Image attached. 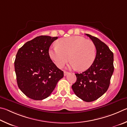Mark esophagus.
I'll use <instances>...</instances> for the list:
<instances>
[{"mask_svg": "<svg viewBox=\"0 0 127 127\" xmlns=\"http://www.w3.org/2000/svg\"><path fill=\"white\" fill-rule=\"evenodd\" d=\"M64 76H66V75H67V74H69V72H67V71H64Z\"/></svg>", "mask_w": 127, "mask_h": 127, "instance_id": "34e87169", "label": "esophagus"}]
</instances>
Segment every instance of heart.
Wrapping results in <instances>:
<instances>
[{
	"mask_svg": "<svg viewBox=\"0 0 127 127\" xmlns=\"http://www.w3.org/2000/svg\"><path fill=\"white\" fill-rule=\"evenodd\" d=\"M49 55L59 68L63 67L69 60L71 67L84 71L94 62L96 47L91 40L80 36L68 37L60 39L57 46L49 50Z\"/></svg>",
	"mask_w": 127,
	"mask_h": 127,
	"instance_id": "b5f03b06",
	"label": "heart"
}]
</instances>
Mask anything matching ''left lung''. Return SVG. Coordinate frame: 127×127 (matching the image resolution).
<instances>
[{
    "label": "left lung",
    "instance_id": "1",
    "mask_svg": "<svg viewBox=\"0 0 127 127\" xmlns=\"http://www.w3.org/2000/svg\"><path fill=\"white\" fill-rule=\"evenodd\" d=\"M86 35L95 44L96 57L87 70L81 74H75L77 80L72 89L79 98L91 102L99 98L108 89L114 71V56L105 43L92 35Z\"/></svg>",
    "mask_w": 127,
    "mask_h": 127
}]
</instances>
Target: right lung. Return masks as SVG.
Returning a JSON list of instances; mask_svg holds the SVG:
<instances>
[{
	"instance_id": "add662e5",
	"label": "right lung",
	"mask_w": 127,
	"mask_h": 127,
	"mask_svg": "<svg viewBox=\"0 0 127 127\" xmlns=\"http://www.w3.org/2000/svg\"><path fill=\"white\" fill-rule=\"evenodd\" d=\"M57 37L41 35L28 41L19 49L14 61L18 86L30 98H47L64 77V72L53 63L49 48Z\"/></svg>"
}]
</instances>
